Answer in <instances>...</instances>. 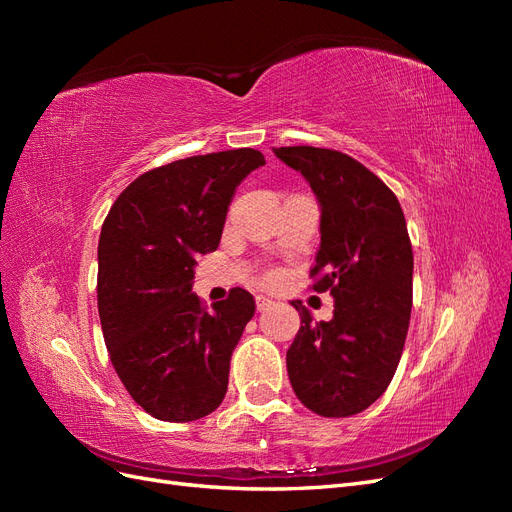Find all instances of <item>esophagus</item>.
Here are the masks:
<instances>
[{
  "label": "esophagus",
  "mask_w": 512,
  "mask_h": 512,
  "mask_svg": "<svg viewBox=\"0 0 512 512\" xmlns=\"http://www.w3.org/2000/svg\"><path fill=\"white\" fill-rule=\"evenodd\" d=\"M273 305V301L269 297H265V294H258L256 297V309L258 312H265V309H269Z\"/></svg>",
  "instance_id": "1"
}]
</instances>
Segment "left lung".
<instances>
[{
  "label": "left lung",
  "mask_w": 512,
  "mask_h": 512,
  "mask_svg": "<svg viewBox=\"0 0 512 512\" xmlns=\"http://www.w3.org/2000/svg\"><path fill=\"white\" fill-rule=\"evenodd\" d=\"M320 203V250L309 271L335 299L329 322L292 301L301 329L286 352L301 404L342 418L369 408L391 384L404 352L414 256L397 196L361 162L335 149L280 147Z\"/></svg>",
  "instance_id": "1"
}]
</instances>
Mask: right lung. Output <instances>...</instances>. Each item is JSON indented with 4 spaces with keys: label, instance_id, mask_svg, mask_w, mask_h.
<instances>
[{
    "label": "right lung",
    "instance_id": "1",
    "mask_svg": "<svg viewBox=\"0 0 512 512\" xmlns=\"http://www.w3.org/2000/svg\"><path fill=\"white\" fill-rule=\"evenodd\" d=\"M262 164L260 151L243 147L147 170L102 224L104 344L132 399L160 421H196L226 395L230 356L256 303L232 288L209 312L192 292L194 258L218 250L237 185Z\"/></svg>",
    "mask_w": 512,
    "mask_h": 512
}]
</instances>
